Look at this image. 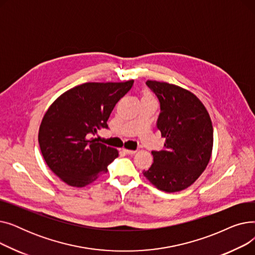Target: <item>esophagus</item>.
<instances>
[{
  "label": "esophagus",
  "instance_id": "1",
  "mask_svg": "<svg viewBox=\"0 0 255 255\" xmlns=\"http://www.w3.org/2000/svg\"><path fill=\"white\" fill-rule=\"evenodd\" d=\"M123 151H124L126 154H128V155H132V154L136 153V151H135V150H129V149H124Z\"/></svg>",
  "mask_w": 255,
  "mask_h": 255
}]
</instances>
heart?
Returning <instances> with one entry per match:
<instances>
[{
  "instance_id": "heart-1",
  "label": "heart",
  "mask_w": 255,
  "mask_h": 255,
  "mask_svg": "<svg viewBox=\"0 0 255 255\" xmlns=\"http://www.w3.org/2000/svg\"><path fill=\"white\" fill-rule=\"evenodd\" d=\"M144 96H149V94H145V95Z\"/></svg>"
}]
</instances>
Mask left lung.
I'll return each instance as SVG.
<instances>
[{
	"label": "left lung",
	"mask_w": 255,
	"mask_h": 255,
	"mask_svg": "<svg viewBox=\"0 0 255 255\" xmlns=\"http://www.w3.org/2000/svg\"><path fill=\"white\" fill-rule=\"evenodd\" d=\"M160 101L157 129L164 150L153 151L154 162L143 176L157 189L178 192L202 175L212 156L213 125L204 103L193 93L173 84L146 82Z\"/></svg>",
	"instance_id": "obj_1"
}]
</instances>
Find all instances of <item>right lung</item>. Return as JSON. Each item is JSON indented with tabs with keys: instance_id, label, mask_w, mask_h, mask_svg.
<instances>
[{
	"instance_id": "right-lung-1",
	"label": "right lung",
	"mask_w": 255,
	"mask_h": 255,
	"mask_svg": "<svg viewBox=\"0 0 255 255\" xmlns=\"http://www.w3.org/2000/svg\"><path fill=\"white\" fill-rule=\"evenodd\" d=\"M134 80L86 83L63 93L43 116L38 141L47 166L67 185L85 187L107 172L119 151L96 138L99 128H109L118 101Z\"/></svg>"
}]
</instances>
